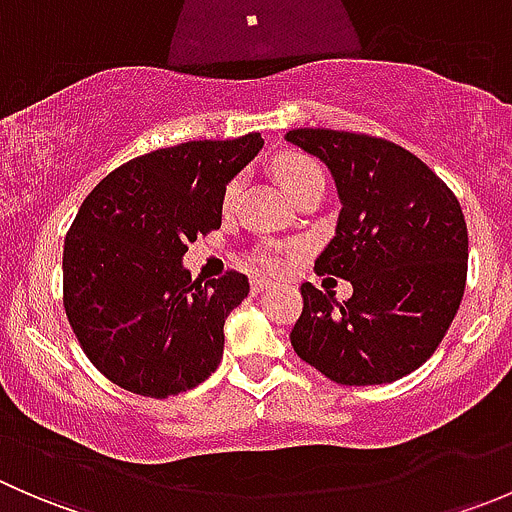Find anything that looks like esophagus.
I'll return each mask as SVG.
<instances>
[{
	"label": "esophagus",
	"instance_id": "1",
	"mask_svg": "<svg viewBox=\"0 0 512 512\" xmlns=\"http://www.w3.org/2000/svg\"><path fill=\"white\" fill-rule=\"evenodd\" d=\"M267 287H270V282H267V280H257V277H255V280L250 282V292H252V294H260V292H265Z\"/></svg>",
	"mask_w": 512,
	"mask_h": 512
}]
</instances>
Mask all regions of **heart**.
Here are the masks:
<instances>
[{"mask_svg": "<svg viewBox=\"0 0 512 512\" xmlns=\"http://www.w3.org/2000/svg\"><path fill=\"white\" fill-rule=\"evenodd\" d=\"M275 175L282 183V188L292 195V200L297 198L299 193H304L307 188H312V185L324 183V173L322 168H319L317 160L302 156V153H282L280 158H275ZM235 195H237V180H232V183L225 188V195H223L225 208H230ZM255 262L257 267H262V270L267 272H277L282 267L277 247H262V250L255 255Z\"/></svg>", "mask_w": 512, "mask_h": 512, "instance_id": "1", "label": "heart"}]
</instances>
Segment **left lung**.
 <instances>
[{
  "mask_svg": "<svg viewBox=\"0 0 512 512\" xmlns=\"http://www.w3.org/2000/svg\"><path fill=\"white\" fill-rule=\"evenodd\" d=\"M287 141L327 163L342 213L314 260L354 294L304 282L289 342L299 359L347 386L389 384L418 369L446 337L468 275V227L453 190L414 153L384 138L297 128Z\"/></svg>",
  "mask_w": 512,
  "mask_h": 512,
  "instance_id": "left-lung-1",
  "label": "left lung"
}]
</instances>
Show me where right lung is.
I'll list each match as a JSON object with an SVG mask.
<instances>
[{
  "label": "right lung",
  "instance_id": "right-lung-1",
  "mask_svg": "<svg viewBox=\"0 0 512 512\" xmlns=\"http://www.w3.org/2000/svg\"><path fill=\"white\" fill-rule=\"evenodd\" d=\"M260 133L188 141L138 156L86 195L64 240V309L91 364L121 389L168 399L223 359L242 272L200 282L188 242L218 230L225 185L260 153Z\"/></svg>",
  "mask_w": 512,
  "mask_h": 512
}]
</instances>
